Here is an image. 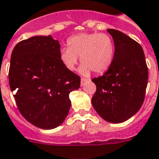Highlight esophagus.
<instances>
[{"label": "esophagus", "mask_w": 159, "mask_h": 159, "mask_svg": "<svg viewBox=\"0 0 159 159\" xmlns=\"http://www.w3.org/2000/svg\"><path fill=\"white\" fill-rule=\"evenodd\" d=\"M87 81H89V80L86 79V78H82V79H81V85L82 86L84 85V83H85Z\"/></svg>", "instance_id": "1"}]
</instances>
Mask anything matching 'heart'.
Segmentation results:
<instances>
[{
  "mask_svg": "<svg viewBox=\"0 0 159 159\" xmlns=\"http://www.w3.org/2000/svg\"><path fill=\"white\" fill-rule=\"evenodd\" d=\"M68 48L60 50L59 58L69 70L76 69L78 61L82 63L80 71L89 75L93 71L103 73L112 63L115 45L111 37L106 34L82 33L70 36L67 39Z\"/></svg>",
  "mask_w": 159,
  "mask_h": 159,
  "instance_id": "obj_1",
  "label": "heart"
}]
</instances>
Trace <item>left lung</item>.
Listing matches in <instances>:
<instances>
[{
	"label": "left lung",
	"instance_id": "8db88e82",
	"mask_svg": "<svg viewBox=\"0 0 159 159\" xmlns=\"http://www.w3.org/2000/svg\"><path fill=\"white\" fill-rule=\"evenodd\" d=\"M115 43V55L103 76L92 81L96 92L92 103L106 121L120 123L133 116L144 102L148 68L139 43L116 29H108Z\"/></svg>",
	"mask_w": 159,
	"mask_h": 159
}]
</instances>
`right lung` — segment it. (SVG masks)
<instances>
[{
  "label": "right lung",
  "instance_id": "1",
  "mask_svg": "<svg viewBox=\"0 0 159 159\" xmlns=\"http://www.w3.org/2000/svg\"><path fill=\"white\" fill-rule=\"evenodd\" d=\"M60 43L51 36H35L14 47L9 85L21 115L37 127L53 129L67 116L70 92L80 88V76L59 58Z\"/></svg>",
  "mask_w": 159,
  "mask_h": 159
}]
</instances>
